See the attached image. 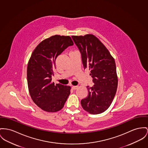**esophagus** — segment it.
I'll return each mask as SVG.
<instances>
[{
    "instance_id": "34e87169",
    "label": "esophagus",
    "mask_w": 148,
    "mask_h": 148,
    "mask_svg": "<svg viewBox=\"0 0 148 148\" xmlns=\"http://www.w3.org/2000/svg\"><path fill=\"white\" fill-rule=\"evenodd\" d=\"M78 88H79L78 86H72V87L73 90H76V89H77Z\"/></svg>"
}]
</instances>
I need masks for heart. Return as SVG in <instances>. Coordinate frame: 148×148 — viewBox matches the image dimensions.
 I'll return each instance as SVG.
<instances>
[{
	"instance_id": "heart-1",
	"label": "heart",
	"mask_w": 148,
	"mask_h": 148,
	"mask_svg": "<svg viewBox=\"0 0 148 148\" xmlns=\"http://www.w3.org/2000/svg\"><path fill=\"white\" fill-rule=\"evenodd\" d=\"M73 51H71V52H73Z\"/></svg>"
}]
</instances>
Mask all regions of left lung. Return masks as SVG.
<instances>
[{
	"label": "left lung",
	"mask_w": 148,
	"mask_h": 148,
	"mask_svg": "<svg viewBox=\"0 0 148 148\" xmlns=\"http://www.w3.org/2000/svg\"><path fill=\"white\" fill-rule=\"evenodd\" d=\"M81 54L84 69L90 71L94 85L87 86L88 95L82 99L83 109L97 114L110 107L116 95L118 77L114 58L97 37L92 34L72 36Z\"/></svg>",
	"instance_id": "left-lung-1"
}]
</instances>
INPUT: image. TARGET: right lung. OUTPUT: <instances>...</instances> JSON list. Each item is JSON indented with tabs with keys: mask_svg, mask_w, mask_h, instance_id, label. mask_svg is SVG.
Instances as JSON below:
<instances>
[{
	"mask_svg": "<svg viewBox=\"0 0 148 148\" xmlns=\"http://www.w3.org/2000/svg\"><path fill=\"white\" fill-rule=\"evenodd\" d=\"M73 42L69 36L55 35L42 40L34 50L27 64V79L30 97L42 110L56 112L63 108L71 87L51 81L56 60Z\"/></svg>",
	"mask_w": 148,
	"mask_h": 148,
	"instance_id": "add662e5",
	"label": "right lung"
}]
</instances>
